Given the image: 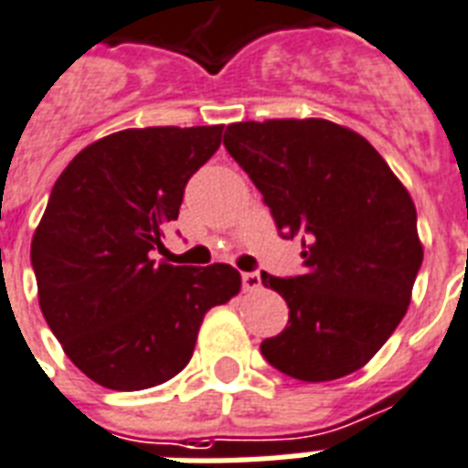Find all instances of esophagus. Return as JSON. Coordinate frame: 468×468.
Masks as SVG:
<instances>
[{
	"mask_svg": "<svg viewBox=\"0 0 468 468\" xmlns=\"http://www.w3.org/2000/svg\"><path fill=\"white\" fill-rule=\"evenodd\" d=\"M242 289L245 292H260L262 289V277L257 271H245L242 274Z\"/></svg>",
	"mask_w": 468,
	"mask_h": 468,
	"instance_id": "esophagus-1",
	"label": "esophagus"
}]
</instances>
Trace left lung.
I'll return each mask as SVG.
<instances>
[{
  "label": "left lung",
  "instance_id": "1",
  "mask_svg": "<svg viewBox=\"0 0 468 468\" xmlns=\"http://www.w3.org/2000/svg\"><path fill=\"white\" fill-rule=\"evenodd\" d=\"M223 145L303 248L301 277L262 271L289 306L264 359L311 384L362 369L406 315L422 264L408 189L367 138L325 119L230 123Z\"/></svg>",
  "mask_w": 468,
  "mask_h": 468
}]
</instances>
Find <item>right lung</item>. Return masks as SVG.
Masks as SVG:
<instances>
[{"label":"right lung","instance_id":"obj_1","mask_svg":"<svg viewBox=\"0 0 468 468\" xmlns=\"http://www.w3.org/2000/svg\"><path fill=\"white\" fill-rule=\"evenodd\" d=\"M220 133L126 128L77 153L50 191L31 240L40 311L72 364L104 388L141 391L176 377L206 313L240 292L230 264L153 260Z\"/></svg>","mask_w":468,"mask_h":468}]
</instances>
